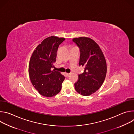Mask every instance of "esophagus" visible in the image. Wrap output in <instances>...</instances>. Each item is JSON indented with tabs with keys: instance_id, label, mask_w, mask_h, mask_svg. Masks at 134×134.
Here are the masks:
<instances>
[{
	"instance_id": "1",
	"label": "esophagus",
	"mask_w": 134,
	"mask_h": 134,
	"mask_svg": "<svg viewBox=\"0 0 134 134\" xmlns=\"http://www.w3.org/2000/svg\"><path fill=\"white\" fill-rule=\"evenodd\" d=\"M66 75L67 76H69L70 75H71V73L70 72V73H66Z\"/></svg>"
}]
</instances>
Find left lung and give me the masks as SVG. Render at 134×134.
I'll return each instance as SVG.
<instances>
[{"instance_id": "1", "label": "left lung", "mask_w": 134, "mask_h": 134, "mask_svg": "<svg viewBox=\"0 0 134 134\" xmlns=\"http://www.w3.org/2000/svg\"><path fill=\"white\" fill-rule=\"evenodd\" d=\"M72 41L80 50V66L84 67L75 83V88L80 94L88 96L102 86L107 74V63L99 45L87 37L74 38Z\"/></svg>"}]
</instances>
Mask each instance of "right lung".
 I'll list each match as a JSON object with an SVG mask.
<instances>
[{"label": "right lung", "mask_w": 134, "mask_h": 134, "mask_svg": "<svg viewBox=\"0 0 134 134\" xmlns=\"http://www.w3.org/2000/svg\"><path fill=\"white\" fill-rule=\"evenodd\" d=\"M65 40L54 36L46 38L37 46L31 57L30 79L35 88L43 97H53L62 89L65 76L52 69L54 67L58 47Z\"/></svg>", "instance_id": "1"}]
</instances>
